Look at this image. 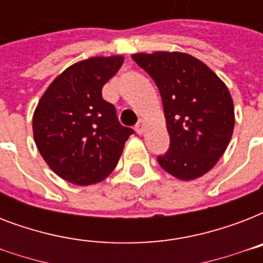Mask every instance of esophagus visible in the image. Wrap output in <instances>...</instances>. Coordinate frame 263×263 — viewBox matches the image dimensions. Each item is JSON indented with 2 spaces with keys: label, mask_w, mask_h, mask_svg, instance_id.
I'll list each match as a JSON object with an SVG mask.
<instances>
[{
  "label": "esophagus",
  "mask_w": 263,
  "mask_h": 263,
  "mask_svg": "<svg viewBox=\"0 0 263 263\" xmlns=\"http://www.w3.org/2000/svg\"><path fill=\"white\" fill-rule=\"evenodd\" d=\"M144 129H146V120L140 119L139 121H138V124H136V132H138L139 135H142L144 132Z\"/></svg>",
  "instance_id": "esophagus-1"
}]
</instances>
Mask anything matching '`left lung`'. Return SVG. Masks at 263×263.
Wrapping results in <instances>:
<instances>
[{
  "label": "left lung",
  "mask_w": 263,
  "mask_h": 263,
  "mask_svg": "<svg viewBox=\"0 0 263 263\" xmlns=\"http://www.w3.org/2000/svg\"><path fill=\"white\" fill-rule=\"evenodd\" d=\"M132 59L160 90L171 147L158 157L176 179H198L218 162L235 127L227 84L200 60L181 51L136 53Z\"/></svg>",
  "instance_id": "8db88e82"
}]
</instances>
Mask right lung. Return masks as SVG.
Returning <instances> with one entry per match:
<instances>
[{"instance_id":"1","label":"right lung","mask_w":263,"mask_h":263,"mask_svg":"<svg viewBox=\"0 0 263 263\" xmlns=\"http://www.w3.org/2000/svg\"><path fill=\"white\" fill-rule=\"evenodd\" d=\"M123 63V55H110L73 64L51 82L35 107L36 148L69 183L90 185L106 179L134 132L120 125L115 106L102 98V87Z\"/></svg>"}]
</instances>
